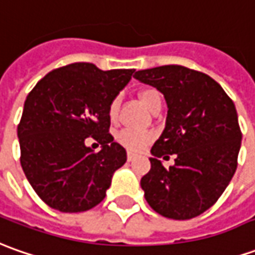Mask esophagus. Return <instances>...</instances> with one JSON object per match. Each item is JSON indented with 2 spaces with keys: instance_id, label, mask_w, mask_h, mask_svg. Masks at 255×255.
I'll return each instance as SVG.
<instances>
[{
  "instance_id": "34e87169",
  "label": "esophagus",
  "mask_w": 255,
  "mask_h": 255,
  "mask_svg": "<svg viewBox=\"0 0 255 255\" xmlns=\"http://www.w3.org/2000/svg\"><path fill=\"white\" fill-rule=\"evenodd\" d=\"M135 157H136V156H135L132 152H128V153H127V160H128V162H132Z\"/></svg>"
}]
</instances>
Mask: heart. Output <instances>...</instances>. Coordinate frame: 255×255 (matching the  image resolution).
<instances>
[{"instance_id": "1", "label": "heart", "mask_w": 255, "mask_h": 255, "mask_svg": "<svg viewBox=\"0 0 255 255\" xmlns=\"http://www.w3.org/2000/svg\"><path fill=\"white\" fill-rule=\"evenodd\" d=\"M139 99L142 103L149 109L150 112H153L156 107L162 106V95L160 92L155 88H145L139 92ZM120 106H121V96H114L109 107H107V114L112 123H116L119 120L120 116ZM153 139V135L150 132L145 131H138L132 128H124L117 132L116 135V141L120 143L121 146H124L126 149L132 150V152H139L142 150L150 141Z\"/></svg>"}]
</instances>
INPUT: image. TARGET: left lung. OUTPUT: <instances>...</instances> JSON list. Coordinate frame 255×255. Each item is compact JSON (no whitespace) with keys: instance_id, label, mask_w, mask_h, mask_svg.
Masks as SVG:
<instances>
[{"instance_id":"obj_1","label":"left lung","mask_w":255,"mask_h":255,"mask_svg":"<svg viewBox=\"0 0 255 255\" xmlns=\"http://www.w3.org/2000/svg\"><path fill=\"white\" fill-rule=\"evenodd\" d=\"M134 78L162 92L169 109L141 178L145 200L164 218H195L218 201L237 169L242 131L235 103L207 74L181 65L142 69ZM169 154L176 159L166 169L158 157Z\"/></svg>"}]
</instances>
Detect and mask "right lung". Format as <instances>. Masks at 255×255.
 Segmentation results:
<instances>
[{
  "label": "right lung",
  "instance_id": "1",
  "mask_svg": "<svg viewBox=\"0 0 255 255\" xmlns=\"http://www.w3.org/2000/svg\"><path fill=\"white\" fill-rule=\"evenodd\" d=\"M132 74L74 62L48 72L27 95L18 126L20 164L50 208L84 212L105 200L114 171L127 162L109 132L107 107ZM89 136L102 145L99 152L84 145Z\"/></svg>",
  "mask_w": 255,
  "mask_h": 255
}]
</instances>
